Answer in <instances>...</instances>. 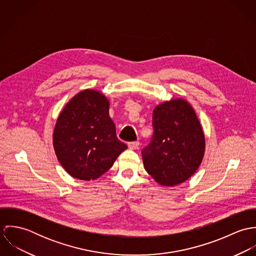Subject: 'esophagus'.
Returning a JSON list of instances; mask_svg holds the SVG:
<instances>
[{
	"label": "esophagus",
	"mask_w": 256,
	"mask_h": 256,
	"mask_svg": "<svg viewBox=\"0 0 256 256\" xmlns=\"http://www.w3.org/2000/svg\"><path fill=\"white\" fill-rule=\"evenodd\" d=\"M139 146H140V143H139L138 141L128 143V146H129V148H131V150H136V148H139Z\"/></svg>",
	"instance_id": "34e87169"
}]
</instances>
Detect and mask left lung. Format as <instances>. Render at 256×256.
Returning <instances> with one entry per match:
<instances>
[{"instance_id":"obj_1","label":"left lung","mask_w":256,"mask_h":256,"mask_svg":"<svg viewBox=\"0 0 256 256\" xmlns=\"http://www.w3.org/2000/svg\"><path fill=\"white\" fill-rule=\"evenodd\" d=\"M152 128V138L142 150L146 172L162 185L184 182L197 170L205 152L195 111L182 98L166 102L154 110Z\"/></svg>"}]
</instances>
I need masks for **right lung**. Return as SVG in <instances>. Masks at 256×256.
Instances as JSON below:
<instances>
[{"label": "right lung", "instance_id": "obj_1", "mask_svg": "<svg viewBox=\"0 0 256 256\" xmlns=\"http://www.w3.org/2000/svg\"><path fill=\"white\" fill-rule=\"evenodd\" d=\"M53 146L64 170L80 180L98 178L127 148L116 136L108 100L94 90L78 92L62 110Z\"/></svg>", "mask_w": 256, "mask_h": 256}]
</instances>
